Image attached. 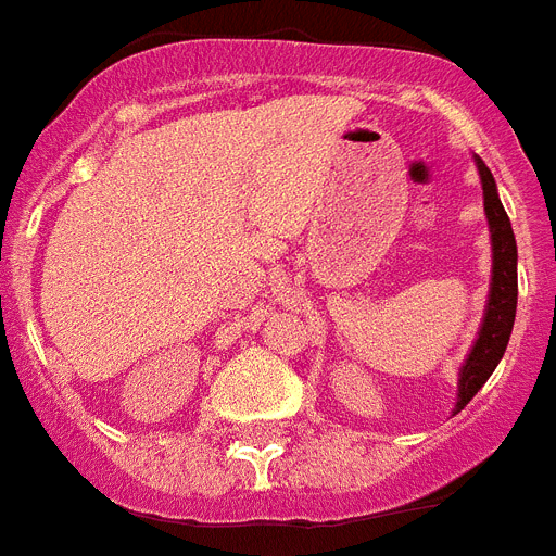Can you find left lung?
I'll return each mask as SVG.
<instances>
[{"mask_svg": "<svg viewBox=\"0 0 556 556\" xmlns=\"http://www.w3.org/2000/svg\"><path fill=\"white\" fill-rule=\"evenodd\" d=\"M475 166H478L480 186H483V208H486L489 223V240H492V279H489V296L486 311L480 319L478 339L472 342L469 353H466L464 365L458 370V401L452 415L475 399L480 387L486 384L494 367L501 365L503 353H506L508 336L515 328L517 314V242L508 214L497 194V184H494L492 172L478 155Z\"/></svg>", "mask_w": 556, "mask_h": 556, "instance_id": "8db88e82", "label": "left lung"}]
</instances>
